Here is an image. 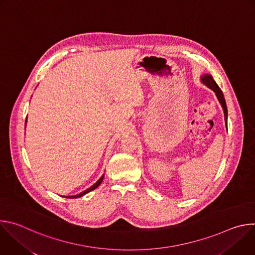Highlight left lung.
Returning a JSON list of instances; mask_svg holds the SVG:
<instances>
[{
    "label": "left lung",
    "mask_w": 255,
    "mask_h": 255,
    "mask_svg": "<svg viewBox=\"0 0 255 255\" xmlns=\"http://www.w3.org/2000/svg\"><path fill=\"white\" fill-rule=\"evenodd\" d=\"M202 81H203V83H204L208 88H210L211 90H213V91L216 93V96H217L218 100H219L220 104L222 105V108H223V110H224L225 121H226V123H227V116H228V115H227V114H228V113H227V106H226L225 98H224V95H223L221 89L219 88V86H218V85L216 84V82L213 80V77H212L211 75H205V76H203ZM226 125H227V124H226Z\"/></svg>",
    "instance_id": "8db88e82"
}]
</instances>
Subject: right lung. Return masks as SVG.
<instances>
[{
  "instance_id": "add662e5",
  "label": "right lung",
  "mask_w": 255,
  "mask_h": 255,
  "mask_svg": "<svg viewBox=\"0 0 255 255\" xmlns=\"http://www.w3.org/2000/svg\"><path fill=\"white\" fill-rule=\"evenodd\" d=\"M103 178H104V174L101 176V178L97 181V183L94 185V186H92L91 188H89V189H87L86 191H84V192H82L81 194H79V195H76V196H70V197H65V198H70V199H75V198H80V197H82V196H84V195H86V194H88L89 192H92V191H94L95 189H97L100 185H101V183L103 181Z\"/></svg>"
}]
</instances>
